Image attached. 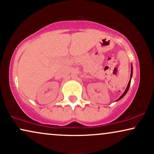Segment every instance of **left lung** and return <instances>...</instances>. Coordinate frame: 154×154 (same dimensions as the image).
I'll use <instances>...</instances> for the list:
<instances>
[{"label":"left lung","mask_w":154,"mask_h":154,"mask_svg":"<svg viewBox=\"0 0 154 154\" xmlns=\"http://www.w3.org/2000/svg\"><path fill=\"white\" fill-rule=\"evenodd\" d=\"M132 72H133V69H132V68H131V74H130V80L129 81V83H128V87H127V88H126L125 91H124V93L122 94L121 96H120V97L117 100V101H119V100H120V99H121V98H123L124 96H125V94H127V92L128 91L129 88H130V83H131V78H132Z\"/></svg>","instance_id":"left-lung-1"}]
</instances>
